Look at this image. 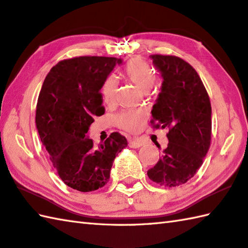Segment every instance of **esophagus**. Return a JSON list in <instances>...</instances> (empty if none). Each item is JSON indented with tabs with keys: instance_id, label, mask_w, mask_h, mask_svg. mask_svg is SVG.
<instances>
[{
	"instance_id": "esophagus-1",
	"label": "esophagus",
	"mask_w": 248,
	"mask_h": 248,
	"mask_svg": "<svg viewBox=\"0 0 248 248\" xmlns=\"http://www.w3.org/2000/svg\"><path fill=\"white\" fill-rule=\"evenodd\" d=\"M143 145V143L140 142V140H135V139H130L129 140V146L132 148H139Z\"/></svg>"
}]
</instances>
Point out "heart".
Listing matches in <instances>:
<instances>
[{"instance_id":"heart-1","label":"heart","mask_w":248,"mask_h":248,"mask_svg":"<svg viewBox=\"0 0 248 248\" xmlns=\"http://www.w3.org/2000/svg\"><path fill=\"white\" fill-rule=\"evenodd\" d=\"M124 75L125 78L133 82L142 92H147L156 80V74H155L154 69L149 65L147 61H145L142 58H134V59L130 60L127 65L124 66ZM116 88H117V82H116L114 77H106L101 88L102 95L106 102L114 100ZM142 120L143 113L135 109L124 110L116 116V124L118 127L128 131V132L137 131Z\"/></svg>"}]
</instances>
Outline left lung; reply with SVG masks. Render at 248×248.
<instances>
[{"mask_svg":"<svg viewBox=\"0 0 248 248\" xmlns=\"http://www.w3.org/2000/svg\"><path fill=\"white\" fill-rule=\"evenodd\" d=\"M150 58L163 77L150 124L156 129L169 128V144L147 175L160 186L176 187L195 176L210 149L211 101L200 76L188 62L170 55Z\"/></svg>","mask_w":248,"mask_h":248,"instance_id":"left-lung-1","label":"left lung"}]
</instances>
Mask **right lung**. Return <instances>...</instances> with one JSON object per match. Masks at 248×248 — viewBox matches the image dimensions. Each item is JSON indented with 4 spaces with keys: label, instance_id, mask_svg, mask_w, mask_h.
Masks as SVG:
<instances>
[{
    "label": "right lung",
    "instance_id": "obj_1",
    "mask_svg": "<svg viewBox=\"0 0 248 248\" xmlns=\"http://www.w3.org/2000/svg\"><path fill=\"white\" fill-rule=\"evenodd\" d=\"M120 62L98 56L59 61L47 74L38 95L35 124L42 143L63 183L81 192L108 184L114 159L128 146L127 139L118 132L98 147L86 137L94 116L104 114L102 85Z\"/></svg>",
    "mask_w": 248,
    "mask_h": 248
}]
</instances>
